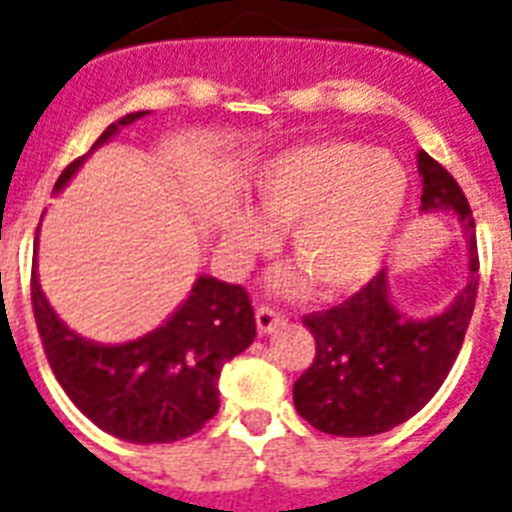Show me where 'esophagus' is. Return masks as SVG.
I'll use <instances>...</instances> for the list:
<instances>
[{
    "label": "esophagus",
    "instance_id": "1",
    "mask_svg": "<svg viewBox=\"0 0 512 512\" xmlns=\"http://www.w3.org/2000/svg\"><path fill=\"white\" fill-rule=\"evenodd\" d=\"M283 323V312L272 310V307H259V310H256V328H259V334H272V331H277Z\"/></svg>",
    "mask_w": 512,
    "mask_h": 512
}]
</instances>
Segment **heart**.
Returning a JSON list of instances; mask_svg holds the SVG:
<instances>
[{"instance_id": "b5f03b06", "label": "heart", "mask_w": 512, "mask_h": 512, "mask_svg": "<svg viewBox=\"0 0 512 512\" xmlns=\"http://www.w3.org/2000/svg\"><path fill=\"white\" fill-rule=\"evenodd\" d=\"M261 215L235 205L224 235L256 253L272 243V227L288 224V253L328 296L355 291L384 261L408 197L406 168L395 154L358 141H312L264 162L253 178ZM296 285V277L283 280Z\"/></svg>"}]
</instances>
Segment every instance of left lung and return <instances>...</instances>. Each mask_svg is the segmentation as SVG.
<instances>
[{"label":"left lung","mask_w":512,"mask_h":512,"mask_svg":"<svg viewBox=\"0 0 512 512\" xmlns=\"http://www.w3.org/2000/svg\"><path fill=\"white\" fill-rule=\"evenodd\" d=\"M425 213H454L467 240V283L433 318H411L390 296L387 269L352 299L312 312L315 360L293 384V403L315 430L344 438L387 433L433 398L457 360L478 291L475 221L465 192L427 152L417 154Z\"/></svg>","instance_id":"left-lung-1"}]
</instances>
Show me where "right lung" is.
Here are the masks:
<instances>
[{
  "instance_id": "add662e5",
  "label": "right lung",
  "mask_w": 512,
  "mask_h": 512,
  "mask_svg": "<svg viewBox=\"0 0 512 512\" xmlns=\"http://www.w3.org/2000/svg\"><path fill=\"white\" fill-rule=\"evenodd\" d=\"M146 114L133 112L112 122L90 152L63 170L53 192L77 176L98 146ZM31 304L50 368L71 403L104 433L130 443H170L202 430L219 411L221 368L248 350L256 336L243 285L211 275L194 280L189 296L162 326L125 344H98L71 331L39 285L37 259Z\"/></svg>"
}]
</instances>
